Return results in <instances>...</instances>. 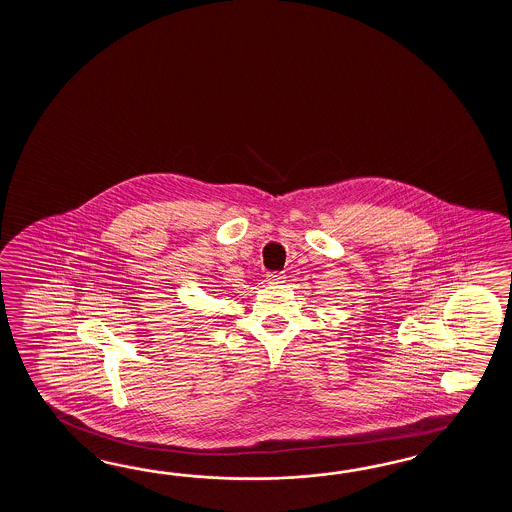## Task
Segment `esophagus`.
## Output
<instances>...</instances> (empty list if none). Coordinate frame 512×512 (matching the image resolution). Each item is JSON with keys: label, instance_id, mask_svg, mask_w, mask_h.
<instances>
[{"label": "esophagus", "instance_id": "esophagus-1", "mask_svg": "<svg viewBox=\"0 0 512 512\" xmlns=\"http://www.w3.org/2000/svg\"><path fill=\"white\" fill-rule=\"evenodd\" d=\"M283 282H285V276H283L282 272H269V274H267V283L280 285V283Z\"/></svg>", "mask_w": 512, "mask_h": 512}]
</instances>
